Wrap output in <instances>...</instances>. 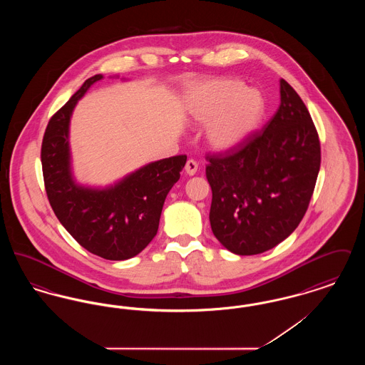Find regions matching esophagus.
Wrapping results in <instances>:
<instances>
[{"label": "esophagus", "mask_w": 365, "mask_h": 365, "mask_svg": "<svg viewBox=\"0 0 365 365\" xmlns=\"http://www.w3.org/2000/svg\"><path fill=\"white\" fill-rule=\"evenodd\" d=\"M197 170H198V164H197V161H194V160H187V163H186V165H185V171H186V174L189 175V176H192V175L197 173Z\"/></svg>", "instance_id": "1"}]
</instances>
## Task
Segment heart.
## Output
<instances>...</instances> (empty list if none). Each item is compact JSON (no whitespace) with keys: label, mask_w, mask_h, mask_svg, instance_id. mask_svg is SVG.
Here are the masks:
<instances>
[{"label":"heart","mask_w":365,"mask_h":365,"mask_svg":"<svg viewBox=\"0 0 365 365\" xmlns=\"http://www.w3.org/2000/svg\"><path fill=\"white\" fill-rule=\"evenodd\" d=\"M187 112L194 122L208 124V143L217 152H231L253 135L264 113L260 91L231 78L209 79L191 87Z\"/></svg>","instance_id":"1"}]
</instances>
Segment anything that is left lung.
I'll list each match as a JSON object with an SVG mask.
<instances>
[{
	"mask_svg": "<svg viewBox=\"0 0 365 365\" xmlns=\"http://www.w3.org/2000/svg\"><path fill=\"white\" fill-rule=\"evenodd\" d=\"M209 222L227 250L260 255L284 241L302 220L320 170L312 118L284 79L274 118L242 146L208 156Z\"/></svg>",
	"mask_w": 365,
	"mask_h": 365,
	"instance_id": "left-lung-1",
	"label": "left lung"
}]
</instances>
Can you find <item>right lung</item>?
Instances as JSON below:
<instances>
[{
	"label": "right lung",
	"instance_id": "right-lung-1",
	"mask_svg": "<svg viewBox=\"0 0 365 365\" xmlns=\"http://www.w3.org/2000/svg\"><path fill=\"white\" fill-rule=\"evenodd\" d=\"M103 78L101 73L88 78L53 115L42 140L41 161L51 207L75 241L106 260H127L156 237L164 201L187 157L149 163L106 187L79 185L71 167V116L87 90Z\"/></svg>",
	"mask_w": 365,
	"mask_h": 365
}]
</instances>
